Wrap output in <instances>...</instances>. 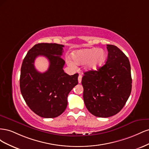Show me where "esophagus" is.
I'll return each mask as SVG.
<instances>
[{"label": "esophagus", "instance_id": "34e87169", "mask_svg": "<svg viewBox=\"0 0 149 149\" xmlns=\"http://www.w3.org/2000/svg\"><path fill=\"white\" fill-rule=\"evenodd\" d=\"M81 80H82V76L79 74L78 76V83H80L81 82Z\"/></svg>", "mask_w": 149, "mask_h": 149}]
</instances>
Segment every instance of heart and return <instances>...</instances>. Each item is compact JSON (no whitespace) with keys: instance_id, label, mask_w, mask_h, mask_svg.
<instances>
[{"instance_id":"obj_1","label":"heart","mask_w":149,"mask_h":149,"mask_svg":"<svg viewBox=\"0 0 149 149\" xmlns=\"http://www.w3.org/2000/svg\"><path fill=\"white\" fill-rule=\"evenodd\" d=\"M71 57L75 63L82 65L86 62L87 70H96L106 61V53L102 49L92 48L75 51L72 53ZM68 63L71 66L73 65L70 61Z\"/></svg>"}]
</instances>
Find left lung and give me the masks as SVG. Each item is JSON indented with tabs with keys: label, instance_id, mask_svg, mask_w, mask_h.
Wrapping results in <instances>:
<instances>
[{
	"label": "left lung",
	"instance_id": "obj_1",
	"mask_svg": "<svg viewBox=\"0 0 149 149\" xmlns=\"http://www.w3.org/2000/svg\"><path fill=\"white\" fill-rule=\"evenodd\" d=\"M106 64L82 78L83 100L88 110L99 118H109L123 109L132 90L128 58L116 46L107 45Z\"/></svg>",
	"mask_w": 149,
	"mask_h": 149
}]
</instances>
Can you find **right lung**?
Listing matches in <instances>:
<instances>
[{"mask_svg":"<svg viewBox=\"0 0 149 149\" xmlns=\"http://www.w3.org/2000/svg\"><path fill=\"white\" fill-rule=\"evenodd\" d=\"M64 45L56 43L36 44L28 52L22 62L20 88L30 109L44 118H54L66 109L68 95L78 83V74L70 76L64 72L65 61L61 58ZM38 56L46 57L50 65L40 73L34 62Z\"/></svg>","mask_w":149,"mask_h":149,"instance_id":"obj_1","label":"right lung"}]
</instances>
